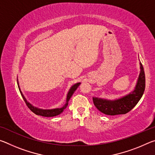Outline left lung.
I'll return each mask as SVG.
<instances>
[{
    "instance_id": "obj_1",
    "label": "left lung",
    "mask_w": 155,
    "mask_h": 155,
    "mask_svg": "<svg viewBox=\"0 0 155 155\" xmlns=\"http://www.w3.org/2000/svg\"><path fill=\"white\" fill-rule=\"evenodd\" d=\"M140 65L141 72L137 83L134 91L128 95L114 101L93 98L94 105L100 111L109 115L125 114L129 112L137 104L144 92L146 85L145 73L141 63H140Z\"/></svg>"
}]
</instances>
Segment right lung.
<instances>
[{"label": "right lung", "instance_id": "right-lung-1", "mask_svg": "<svg viewBox=\"0 0 155 155\" xmlns=\"http://www.w3.org/2000/svg\"><path fill=\"white\" fill-rule=\"evenodd\" d=\"M80 83H78L77 84H75L72 86V87L70 88V90L69 91V92H68V95H67V99H66V103H65V105L61 107V108H59V109H48V110H44V109H38L36 108V107H34L33 106L31 105V104L28 103L27 101V100L23 96V94H22V91H20V87L19 86H18V88H19V90L20 91V94L21 95H22L23 100H24L26 104H27V106L28 107V108L31 111L33 112L34 114H36V115H41V116H44V117H53V116H56L57 115H59L60 114H61L63 112V111L66 108L67 106L68 105V102H69L70 98H71V96H72V94H74V92L75 91V90H77V87L79 86L80 85Z\"/></svg>", "mask_w": 155, "mask_h": 155}]
</instances>
